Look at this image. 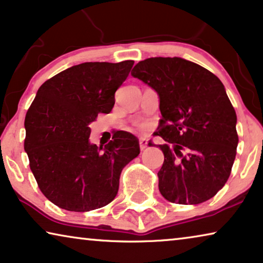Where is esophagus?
Returning a JSON list of instances; mask_svg holds the SVG:
<instances>
[{
    "label": "esophagus",
    "instance_id": "esophagus-1",
    "mask_svg": "<svg viewBox=\"0 0 263 263\" xmlns=\"http://www.w3.org/2000/svg\"><path fill=\"white\" fill-rule=\"evenodd\" d=\"M139 143H140V149H141V151H143L147 147V140L146 139H140Z\"/></svg>",
    "mask_w": 263,
    "mask_h": 263
}]
</instances>
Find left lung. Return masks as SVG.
Returning a JSON list of instances; mask_svg holds the SVG:
<instances>
[{
  "mask_svg": "<svg viewBox=\"0 0 263 263\" xmlns=\"http://www.w3.org/2000/svg\"><path fill=\"white\" fill-rule=\"evenodd\" d=\"M132 75L159 97L157 135L167 142L158 145L164 153L160 194L179 204L212 199L230 177L238 145L236 111L222 82L181 57H151Z\"/></svg>",
  "mask_w": 263,
  "mask_h": 263,
  "instance_id": "1",
  "label": "left lung"
}]
</instances>
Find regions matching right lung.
Returning a JSON list of instances; mask_svg holds the SVG:
<instances>
[{"mask_svg":"<svg viewBox=\"0 0 263 263\" xmlns=\"http://www.w3.org/2000/svg\"><path fill=\"white\" fill-rule=\"evenodd\" d=\"M133 64L85 62L39 87L25 117L24 147L39 189L60 208L106 206L117 195L123 167L139 156V140L127 132L104 147L89 142V124L112 110L115 92Z\"/></svg>","mask_w":263,"mask_h":263,"instance_id":"1","label":"right lung"}]
</instances>
